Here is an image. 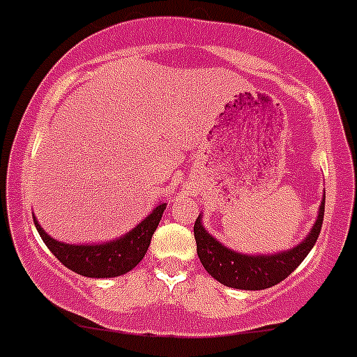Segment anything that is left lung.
<instances>
[{
    "label": "left lung",
    "mask_w": 357,
    "mask_h": 357,
    "mask_svg": "<svg viewBox=\"0 0 357 357\" xmlns=\"http://www.w3.org/2000/svg\"><path fill=\"white\" fill-rule=\"evenodd\" d=\"M324 205H326V195L320 202L319 215L308 237L292 250L281 251L278 255H243L228 250L205 230L202 218L198 215L195 221L196 253L200 257L205 271L223 285L238 290L269 289L292 274L315 246L322 228Z\"/></svg>",
    "instance_id": "8db88e82"
}]
</instances>
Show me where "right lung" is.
Here are the masks:
<instances>
[{"instance_id": "add662e5", "label": "right lung", "mask_w": 357, "mask_h": 357, "mask_svg": "<svg viewBox=\"0 0 357 357\" xmlns=\"http://www.w3.org/2000/svg\"><path fill=\"white\" fill-rule=\"evenodd\" d=\"M166 204H159L136 228L116 241L102 244H65L52 238L33 218L35 227L51 253L74 273L88 278H114L138 266L150 246V238L161 221Z\"/></svg>"}]
</instances>
